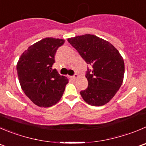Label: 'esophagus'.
<instances>
[{"mask_svg":"<svg viewBox=\"0 0 146 146\" xmlns=\"http://www.w3.org/2000/svg\"><path fill=\"white\" fill-rule=\"evenodd\" d=\"M79 77V75L77 74H74V76H72V77H71V78L72 79H73V80H75V79H77V78H78Z\"/></svg>","mask_w":146,"mask_h":146,"instance_id":"esophagus-1","label":"esophagus"}]
</instances>
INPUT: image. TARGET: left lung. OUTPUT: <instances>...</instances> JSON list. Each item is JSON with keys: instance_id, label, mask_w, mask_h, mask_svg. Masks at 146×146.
Segmentation results:
<instances>
[{"instance_id": "8db88e82", "label": "left lung", "mask_w": 146, "mask_h": 146, "mask_svg": "<svg viewBox=\"0 0 146 146\" xmlns=\"http://www.w3.org/2000/svg\"><path fill=\"white\" fill-rule=\"evenodd\" d=\"M87 64L88 87L80 92L87 104L102 106L109 102L120 89L125 73V64L118 50L109 41L92 34L68 38Z\"/></svg>"}]
</instances>
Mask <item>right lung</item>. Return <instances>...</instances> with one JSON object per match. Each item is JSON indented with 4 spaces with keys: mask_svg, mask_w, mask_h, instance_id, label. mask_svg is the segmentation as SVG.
I'll use <instances>...</instances> for the list:
<instances>
[{
    "mask_svg": "<svg viewBox=\"0 0 146 146\" xmlns=\"http://www.w3.org/2000/svg\"><path fill=\"white\" fill-rule=\"evenodd\" d=\"M64 40L48 37L24 51L16 65L21 87L35 105L48 108L62 98L68 78L52 69L56 50Z\"/></svg>",
    "mask_w": 146,
    "mask_h": 146,
    "instance_id": "1",
    "label": "right lung"
}]
</instances>
